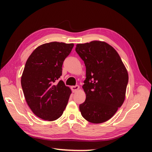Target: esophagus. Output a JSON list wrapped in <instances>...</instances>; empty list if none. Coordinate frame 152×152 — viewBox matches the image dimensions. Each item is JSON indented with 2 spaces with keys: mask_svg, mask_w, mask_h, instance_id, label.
Returning <instances> with one entry per match:
<instances>
[{
  "mask_svg": "<svg viewBox=\"0 0 152 152\" xmlns=\"http://www.w3.org/2000/svg\"><path fill=\"white\" fill-rule=\"evenodd\" d=\"M79 88H80V86L78 85L73 86L71 87V89H72V91L73 92H76Z\"/></svg>",
  "mask_w": 152,
  "mask_h": 152,
  "instance_id": "obj_1",
  "label": "esophagus"
}]
</instances>
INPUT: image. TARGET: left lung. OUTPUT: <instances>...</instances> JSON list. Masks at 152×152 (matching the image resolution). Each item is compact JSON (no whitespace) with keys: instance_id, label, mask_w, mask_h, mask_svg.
I'll use <instances>...</instances> for the list:
<instances>
[{"instance_id":"obj_1","label":"left lung","mask_w":152,"mask_h":152,"mask_svg":"<svg viewBox=\"0 0 152 152\" xmlns=\"http://www.w3.org/2000/svg\"><path fill=\"white\" fill-rule=\"evenodd\" d=\"M76 51L86 66L82 88L86 100L79 106L82 116L92 123L109 120L125 99L128 72L119 53L101 41L78 43Z\"/></svg>"}]
</instances>
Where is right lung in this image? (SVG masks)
Instances as JSON below:
<instances>
[{
    "label": "right lung",
    "instance_id": "right-lung-1",
    "mask_svg": "<svg viewBox=\"0 0 152 152\" xmlns=\"http://www.w3.org/2000/svg\"><path fill=\"white\" fill-rule=\"evenodd\" d=\"M74 43L53 42L39 45L27 59L21 86L27 104L36 116L52 121L60 118L72 91L62 80V64Z\"/></svg>",
    "mask_w": 152,
    "mask_h": 152
}]
</instances>
